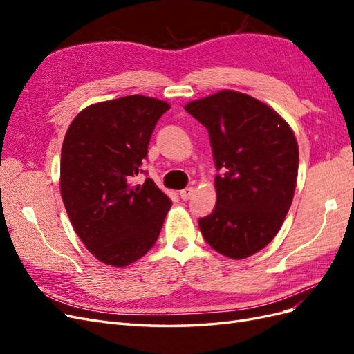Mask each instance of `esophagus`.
<instances>
[{
	"mask_svg": "<svg viewBox=\"0 0 354 354\" xmlns=\"http://www.w3.org/2000/svg\"><path fill=\"white\" fill-rule=\"evenodd\" d=\"M194 192H195L194 187H186L183 190H180V198L183 201H187L192 198V195H194Z\"/></svg>",
	"mask_w": 354,
	"mask_h": 354,
	"instance_id": "1",
	"label": "esophagus"
}]
</instances>
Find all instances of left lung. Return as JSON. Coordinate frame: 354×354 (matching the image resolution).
Wrapping results in <instances>:
<instances>
[{
  "mask_svg": "<svg viewBox=\"0 0 354 354\" xmlns=\"http://www.w3.org/2000/svg\"><path fill=\"white\" fill-rule=\"evenodd\" d=\"M186 112L208 130L217 202L199 218L203 239L234 260L263 250L282 227L294 198L298 145L291 127L248 94L224 90Z\"/></svg>",
  "mask_w": 354,
  "mask_h": 354,
  "instance_id": "obj_1",
  "label": "left lung"
}]
</instances>
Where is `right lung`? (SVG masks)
I'll return each mask as SVG.
<instances>
[{"instance_id": "right-lung-1", "label": "right lung", "mask_w": 354, "mask_h": 354, "mask_svg": "<svg viewBox=\"0 0 354 354\" xmlns=\"http://www.w3.org/2000/svg\"><path fill=\"white\" fill-rule=\"evenodd\" d=\"M169 109L145 95L95 103L69 125L60 156V192L72 226L102 263L125 267L155 245L169 198L145 173L155 125Z\"/></svg>"}]
</instances>
